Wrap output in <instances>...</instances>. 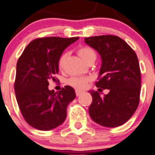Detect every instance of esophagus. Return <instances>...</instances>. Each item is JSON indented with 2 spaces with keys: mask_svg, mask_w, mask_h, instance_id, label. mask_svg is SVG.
I'll return each mask as SVG.
<instances>
[{
  "mask_svg": "<svg viewBox=\"0 0 155 155\" xmlns=\"http://www.w3.org/2000/svg\"><path fill=\"white\" fill-rule=\"evenodd\" d=\"M75 93H76V95L78 97V96H80L82 94V91H79V90H75Z\"/></svg>",
  "mask_w": 155,
  "mask_h": 155,
  "instance_id": "34e87169",
  "label": "esophagus"
}]
</instances>
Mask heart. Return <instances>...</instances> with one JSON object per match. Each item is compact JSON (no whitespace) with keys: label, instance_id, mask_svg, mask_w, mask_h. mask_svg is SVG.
Masks as SVG:
<instances>
[{"label":"heart","instance_id":"b5f03b06","mask_svg":"<svg viewBox=\"0 0 155 155\" xmlns=\"http://www.w3.org/2000/svg\"><path fill=\"white\" fill-rule=\"evenodd\" d=\"M78 52L85 62H87L91 59H96V57H97L95 51L90 46L80 47L78 50ZM64 59H65V54H61L58 59V66L60 68H62ZM89 80L90 79L86 77H72L68 80V84L77 89L82 90L86 87Z\"/></svg>","mask_w":155,"mask_h":155}]
</instances>
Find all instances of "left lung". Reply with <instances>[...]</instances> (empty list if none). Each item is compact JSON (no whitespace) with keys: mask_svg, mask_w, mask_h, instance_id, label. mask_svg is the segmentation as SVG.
Listing matches in <instances>:
<instances>
[{"mask_svg":"<svg viewBox=\"0 0 155 155\" xmlns=\"http://www.w3.org/2000/svg\"><path fill=\"white\" fill-rule=\"evenodd\" d=\"M84 42L100 54L101 67L98 91H90L93 101L89 107L91 119L105 127H116L126 123L139 104L141 71L138 57L123 39L107 35L85 38ZM110 92L101 95L102 89Z\"/></svg>","mask_w":155,"mask_h":155,"instance_id":"left-lung-1","label":"left lung"}]
</instances>
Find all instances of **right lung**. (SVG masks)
<instances>
[{
	"instance_id": "add662e5",
	"label": "right lung",
	"mask_w": 155,
	"mask_h": 155,
	"mask_svg": "<svg viewBox=\"0 0 155 155\" xmlns=\"http://www.w3.org/2000/svg\"><path fill=\"white\" fill-rule=\"evenodd\" d=\"M78 39L54 36L36 39L19 58L14 91L20 112L32 127L51 130L65 120L68 105L76 97L74 90L65 86L54 93L48 90V81H55L60 56Z\"/></svg>"
}]
</instances>
